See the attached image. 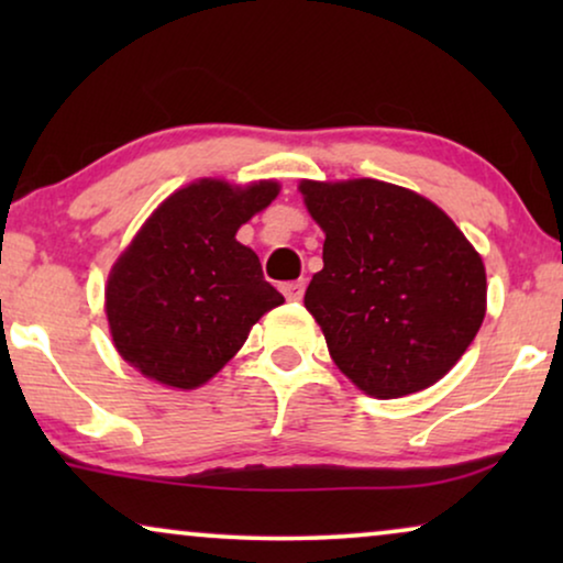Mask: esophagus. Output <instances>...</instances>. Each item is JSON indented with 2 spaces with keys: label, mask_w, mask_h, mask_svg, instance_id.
Returning a JSON list of instances; mask_svg holds the SVG:
<instances>
[{
  "label": "esophagus",
  "mask_w": 563,
  "mask_h": 563,
  "mask_svg": "<svg viewBox=\"0 0 563 563\" xmlns=\"http://www.w3.org/2000/svg\"><path fill=\"white\" fill-rule=\"evenodd\" d=\"M305 287H307V282L305 279H297V282L282 284V291H284V297L289 299V302H299V299L305 297Z\"/></svg>",
  "instance_id": "obj_1"
}]
</instances>
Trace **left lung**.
Instances as JSON below:
<instances>
[{"mask_svg": "<svg viewBox=\"0 0 563 563\" xmlns=\"http://www.w3.org/2000/svg\"><path fill=\"white\" fill-rule=\"evenodd\" d=\"M325 233L305 291L335 366L395 399L443 379L487 312L482 256L430 199L376 179L302 181Z\"/></svg>", "mask_w": 563, "mask_h": 563, "instance_id": "8db88e82", "label": "left lung"}]
</instances>
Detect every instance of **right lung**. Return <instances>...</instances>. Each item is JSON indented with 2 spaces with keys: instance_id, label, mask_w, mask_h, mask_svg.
<instances>
[{
  "instance_id": "right-lung-1",
  "label": "right lung",
  "mask_w": 563,
  "mask_h": 563,
  "mask_svg": "<svg viewBox=\"0 0 563 563\" xmlns=\"http://www.w3.org/2000/svg\"><path fill=\"white\" fill-rule=\"evenodd\" d=\"M276 195V181L199 179L145 220L104 289L114 349L130 366L166 387H202L284 302L256 253L235 241Z\"/></svg>"
}]
</instances>
